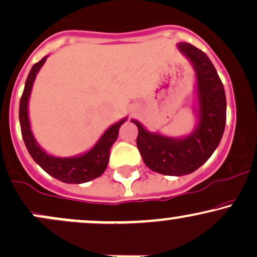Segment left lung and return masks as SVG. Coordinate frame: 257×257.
Segmentation results:
<instances>
[{"label": "left lung", "instance_id": "left-lung-1", "mask_svg": "<svg viewBox=\"0 0 257 257\" xmlns=\"http://www.w3.org/2000/svg\"><path fill=\"white\" fill-rule=\"evenodd\" d=\"M178 49L196 72L197 124L192 133L166 137L131 119L139 129L137 145L144 163L153 172L170 176L187 175L203 166L219 146L226 125L225 89L210 59L190 43L180 42Z\"/></svg>", "mask_w": 257, "mask_h": 257}]
</instances>
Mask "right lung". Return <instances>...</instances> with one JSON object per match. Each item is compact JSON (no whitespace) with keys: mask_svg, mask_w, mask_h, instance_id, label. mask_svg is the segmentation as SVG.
Masks as SVG:
<instances>
[{"mask_svg":"<svg viewBox=\"0 0 257 257\" xmlns=\"http://www.w3.org/2000/svg\"><path fill=\"white\" fill-rule=\"evenodd\" d=\"M47 58L48 55L35 64L26 78L25 88L19 105V120L23 140L32 159L44 172L65 184H83V182L99 178L105 172L108 159H110V150L118 138V131L120 125L126 120V117L108 126L96 141L95 145L91 147L89 151L82 155L73 156V157H55L47 153L38 145L32 134L30 119H29V99L31 95L32 85H34L38 71L46 63Z\"/></svg>","mask_w":257,"mask_h":257,"instance_id":"1","label":"right lung"}]
</instances>
